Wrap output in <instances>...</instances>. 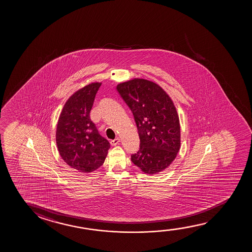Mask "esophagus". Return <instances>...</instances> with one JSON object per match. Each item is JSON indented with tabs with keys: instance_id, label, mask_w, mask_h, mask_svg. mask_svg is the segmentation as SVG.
<instances>
[{
	"instance_id": "34e87169",
	"label": "esophagus",
	"mask_w": 252,
	"mask_h": 252,
	"mask_svg": "<svg viewBox=\"0 0 252 252\" xmlns=\"http://www.w3.org/2000/svg\"><path fill=\"white\" fill-rule=\"evenodd\" d=\"M119 143H120V138H116L114 140H111L110 141L111 145H113V146L119 145Z\"/></svg>"
}]
</instances>
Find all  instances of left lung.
<instances>
[{
  "label": "left lung",
  "mask_w": 252,
  "mask_h": 252,
  "mask_svg": "<svg viewBox=\"0 0 252 252\" xmlns=\"http://www.w3.org/2000/svg\"><path fill=\"white\" fill-rule=\"evenodd\" d=\"M116 90L132 113L140 139L131 162L150 175L165 169L181 145L179 117L170 97L145 79L120 83Z\"/></svg>",
  "instance_id": "obj_1"
}]
</instances>
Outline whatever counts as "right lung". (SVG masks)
I'll return each mask as SVG.
<instances>
[{
  "label": "right lung",
  "instance_id": "right-lung-1",
  "mask_svg": "<svg viewBox=\"0 0 252 252\" xmlns=\"http://www.w3.org/2000/svg\"><path fill=\"white\" fill-rule=\"evenodd\" d=\"M101 83L89 84L66 101L59 116L56 141L63 161L80 172H92L102 165L110 144L98 132L90 113Z\"/></svg>",
  "mask_w": 252,
  "mask_h": 252
}]
</instances>
